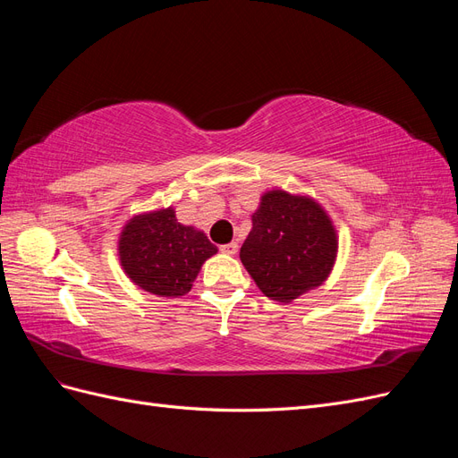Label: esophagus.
I'll return each mask as SVG.
<instances>
[{"label":"esophagus","instance_id":"34e87169","mask_svg":"<svg viewBox=\"0 0 458 458\" xmlns=\"http://www.w3.org/2000/svg\"><path fill=\"white\" fill-rule=\"evenodd\" d=\"M219 250L233 256V254L239 252V244H237V242H227V244H224V246H219Z\"/></svg>","mask_w":458,"mask_h":458}]
</instances>
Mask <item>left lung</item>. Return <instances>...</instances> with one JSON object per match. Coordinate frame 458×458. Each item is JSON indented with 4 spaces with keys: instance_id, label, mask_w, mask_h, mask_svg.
<instances>
[{
    "instance_id": "8db88e82",
    "label": "left lung",
    "mask_w": 458,
    "mask_h": 458,
    "mask_svg": "<svg viewBox=\"0 0 458 458\" xmlns=\"http://www.w3.org/2000/svg\"><path fill=\"white\" fill-rule=\"evenodd\" d=\"M336 252V229L323 206L275 189L252 216L241 261L263 294L288 303L327 281Z\"/></svg>"
}]
</instances>
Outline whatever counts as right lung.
Segmentation results:
<instances>
[{
  "instance_id": "1",
  "label": "right lung",
  "mask_w": 458,
  "mask_h": 458,
  "mask_svg": "<svg viewBox=\"0 0 458 458\" xmlns=\"http://www.w3.org/2000/svg\"><path fill=\"white\" fill-rule=\"evenodd\" d=\"M216 252L202 231L179 224L172 206L131 217L118 241L120 263L131 283L164 298L187 294L202 263Z\"/></svg>"
}]
</instances>
